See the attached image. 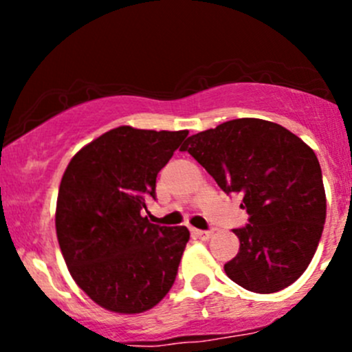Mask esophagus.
Listing matches in <instances>:
<instances>
[{
  "label": "esophagus",
  "mask_w": 352,
  "mask_h": 352,
  "mask_svg": "<svg viewBox=\"0 0 352 352\" xmlns=\"http://www.w3.org/2000/svg\"><path fill=\"white\" fill-rule=\"evenodd\" d=\"M192 235L197 236V239H201V240H208L212 236V230H194Z\"/></svg>",
  "instance_id": "34e87169"
}]
</instances>
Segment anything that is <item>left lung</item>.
<instances>
[{
	"instance_id": "left-lung-1",
	"label": "left lung",
	"mask_w": 352,
	"mask_h": 352,
	"mask_svg": "<svg viewBox=\"0 0 352 352\" xmlns=\"http://www.w3.org/2000/svg\"><path fill=\"white\" fill-rule=\"evenodd\" d=\"M180 151L194 156L223 192L243 197L248 223L233 230L240 250L225 264L226 276L262 294L293 285L314 258L325 223L314 150L279 124L245 117L194 134Z\"/></svg>"
}]
</instances>
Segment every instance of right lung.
<instances>
[{
    "label": "right lung",
    "mask_w": 352,
    "mask_h": 352,
    "mask_svg": "<svg viewBox=\"0 0 352 352\" xmlns=\"http://www.w3.org/2000/svg\"><path fill=\"white\" fill-rule=\"evenodd\" d=\"M187 131L120 126L81 148L63 175L56 232L76 285L100 307L141 314L173 286L190 233L143 218L156 175Z\"/></svg>",
    "instance_id": "add662e5"
}]
</instances>
